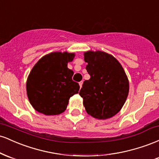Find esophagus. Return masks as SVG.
Wrapping results in <instances>:
<instances>
[{"label":"esophagus","mask_w":159,"mask_h":159,"mask_svg":"<svg viewBox=\"0 0 159 159\" xmlns=\"http://www.w3.org/2000/svg\"><path fill=\"white\" fill-rule=\"evenodd\" d=\"M82 84H83V81H80L79 82V85H80V88H81Z\"/></svg>","instance_id":"obj_1"}]
</instances>
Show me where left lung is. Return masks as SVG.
Returning a JSON list of instances; mask_svg holds the SVG:
<instances>
[{"mask_svg":"<svg viewBox=\"0 0 159 159\" xmlns=\"http://www.w3.org/2000/svg\"><path fill=\"white\" fill-rule=\"evenodd\" d=\"M86 69L90 75L79 92L86 111L93 117L106 120L121 110L129 90L127 75L120 62L106 52H84Z\"/></svg>","mask_w":159,"mask_h":159,"instance_id":"left-lung-1","label":"left lung"}]
</instances>
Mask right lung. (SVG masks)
<instances>
[{
	"instance_id": "obj_1",
	"label": "right lung",
	"mask_w": 159,
	"mask_h": 159,
	"mask_svg": "<svg viewBox=\"0 0 159 159\" xmlns=\"http://www.w3.org/2000/svg\"><path fill=\"white\" fill-rule=\"evenodd\" d=\"M75 53L52 52L39 60L27 80L30 103L38 112L57 115L66 109L71 96L78 93L80 86L72 81L73 71L67 67Z\"/></svg>"
}]
</instances>
